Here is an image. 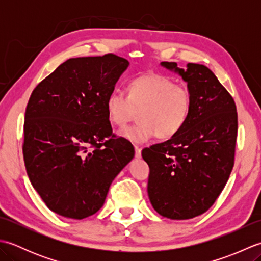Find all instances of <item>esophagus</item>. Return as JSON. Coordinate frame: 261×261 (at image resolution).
I'll return each mask as SVG.
<instances>
[{
    "instance_id": "34e87169",
    "label": "esophagus",
    "mask_w": 261,
    "mask_h": 261,
    "mask_svg": "<svg viewBox=\"0 0 261 261\" xmlns=\"http://www.w3.org/2000/svg\"><path fill=\"white\" fill-rule=\"evenodd\" d=\"M135 150H136V158L137 159H140L141 158V148L140 147H135Z\"/></svg>"
}]
</instances>
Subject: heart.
<instances>
[{"mask_svg":"<svg viewBox=\"0 0 261 261\" xmlns=\"http://www.w3.org/2000/svg\"><path fill=\"white\" fill-rule=\"evenodd\" d=\"M190 88L176 85L169 77L150 73L132 80L127 95L115 90L105 103L108 118L123 127L139 112V123L125 127L121 136L134 143H145L158 135L162 139L176 136L185 126L192 112Z\"/></svg>","mask_w":261,"mask_h":261,"instance_id":"1","label":"heart"}]
</instances>
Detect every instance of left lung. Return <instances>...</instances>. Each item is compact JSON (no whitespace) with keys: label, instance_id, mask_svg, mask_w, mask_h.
<instances>
[{"label":"left lung","instance_id":"left-lung-1","mask_svg":"<svg viewBox=\"0 0 261 261\" xmlns=\"http://www.w3.org/2000/svg\"><path fill=\"white\" fill-rule=\"evenodd\" d=\"M187 83L193 97L185 126L169 140L142 150L150 173L152 207L171 220H187L212 206L234 164L238 114L233 98L206 66L163 62Z\"/></svg>","mask_w":261,"mask_h":261}]
</instances>
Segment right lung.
Returning a JSON list of instances; mask_svg holds the SVG:
<instances>
[{
	"mask_svg": "<svg viewBox=\"0 0 261 261\" xmlns=\"http://www.w3.org/2000/svg\"><path fill=\"white\" fill-rule=\"evenodd\" d=\"M127 66L113 54L70 58L39 83L28 102L27 174L48 208L64 218L95 214L135 157L130 142L112 134L105 109Z\"/></svg>",
	"mask_w": 261,
	"mask_h": 261,
	"instance_id": "1",
	"label": "right lung"
}]
</instances>
